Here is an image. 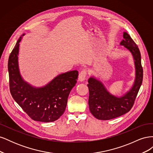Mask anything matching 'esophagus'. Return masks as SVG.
Masks as SVG:
<instances>
[{
  "instance_id": "34e87169",
  "label": "esophagus",
  "mask_w": 153,
  "mask_h": 153,
  "mask_svg": "<svg viewBox=\"0 0 153 153\" xmlns=\"http://www.w3.org/2000/svg\"><path fill=\"white\" fill-rule=\"evenodd\" d=\"M87 71L86 69H84V70H82L79 73V75H78V81H80V82L84 81V80L85 79V78L87 76Z\"/></svg>"
}]
</instances>
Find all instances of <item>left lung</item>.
<instances>
[{
  "label": "left lung",
  "instance_id": "left-lung-1",
  "mask_svg": "<svg viewBox=\"0 0 153 153\" xmlns=\"http://www.w3.org/2000/svg\"><path fill=\"white\" fill-rule=\"evenodd\" d=\"M120 45L128 49L133 55L135 66V80L132 87L126 94L117 97L110 94L103 84L94 76L89 78V106L91 113L98 119L110 120L128 112L133 106L143 80L141 55L138 46L127 32Z\"/></svg>",
  "mask_w": 153,
  "mask_h": 153
}]
</instances>
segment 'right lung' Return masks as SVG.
I'll use <instances>...</instances> for the list:
<instances>
[{
    "label": "right lung",
    "mask_w": 153,
    "mask_h": 153,
    "mask_svg": "<svg viewBox=\"0 0 153 153\" xmlns=\"http://www.w3.org/2000/svg\"><path fill=\"white\" fill-rule=\"evenodd\" d=\"M24 35L18 39L9 57L10 92L16 102L34 121H55L65 111L68 96L76 84L78 72L74 70L62 73L42 87L28 84L20 75L18 61L20 42Z\"/></svg>",
    "instance_id": "1"
}]
</instances>
